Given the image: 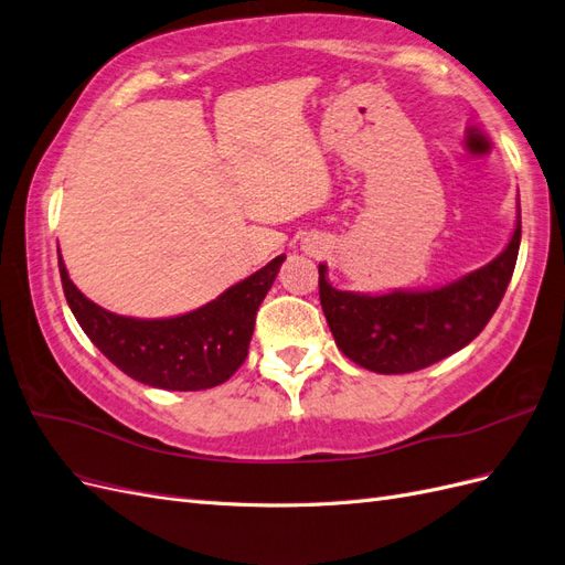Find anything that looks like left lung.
I'll use <instances>...</instances> for the list:
<instances>
[{
    "label": "left lung",
    "instance_id": "obj_1",
    "mask_svg": "<svg viewBox=\"0 0 565 565\" xmlns=\"http://www.w3.org/2000/svg\"><path fill=\"white\" fill-rule=\"evenodd\" d=\"M521 245V207L507 249L488 266L426 292L355 295L334 289L318 266L320 306L337 347L355 365L380 374L429 367L483 332L507 292Z\"/></svg>",
    "mask_w": 565,
    "mask_h": 565
}]
</instances>
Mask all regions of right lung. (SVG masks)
I'll return each mask as SVG.
<instances>
[{"mask_svg":"<svg viewBox=\"0 0 565 565\" xmlns=\"http://www.w3.org/2000/svg\"><path fill=\"white\" fill-rule=\"evenodd\" d=\"M285 254L228 287L198 311L162 320L115 316L84 297L67 278L58 252L63 292L94 347L131 380L167 391H202L228 382L245 363L256 311L276 280Z\"/></svg>","mask_w":565,"mask_h":565,"instance_id":"right-lung-1","label":"right lung"}]
</instances>
